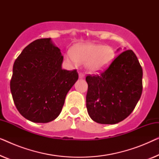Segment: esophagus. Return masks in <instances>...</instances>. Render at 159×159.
Here are the masks:
<instances>
[{
	"mask_svg": "<svg viewBox=\"0 0 159 159\" xmlns=\"http://www.w3.org/2000/svg\"><path fill=\"white\" fill-rule=\"evenodd\" d=\"M79 77L80 78V79H82V78H84V75L83 73L80 72V73L79 74Z\"/></svg>",
	"mask_w": 159,
	"mask_h": 159,
	"instance_id": "esophagus-1",
	"label": "esophagus"
}]
</instances>
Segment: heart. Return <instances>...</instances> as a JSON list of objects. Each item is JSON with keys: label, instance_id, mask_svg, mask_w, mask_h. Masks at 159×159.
Here are the masks:
<instances>
[{"label": "heart", "instance_id": "b5f03b06", "mask_svg": "<svg viewBox=\"0 0 159 159\" xmlns=\"http://www.w3.org/2000/svg\"><path fill=\"white\" fill-rule=\"evenodd\" d=\"M115 56L112 48L100 44L85 43L72 48L67 58L73 64L86 63L87 69L92 73H98L108 68Z\"/></svg>", "mask_w": 159, "mask_h": 159}]
</instances>
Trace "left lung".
Masks as SVG:
<instances>
[{"instance_id":"obj_1","label":"left lung","mask_w":159,"mask_h":159,"mask_svg":"<svg viewBox=\"0 0 159 159\" xmlns=\"http://www.w3.org/2000/svg\"><path fill=\"white\" fill-rule=\"evenodd\" d=\"M86 106L93 121L114 125L132 112L143 92V69L132 50L121 53L99 75H89Z\"/></svg>"}]
</instances>
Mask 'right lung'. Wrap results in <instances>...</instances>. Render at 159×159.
<instances>
[{
  "mask_svg": "<svg viewBox=\"0 0 159 159\" xmlns=\"http://www.w3.org/2000/svg\"><path fill=\"white\" fill-rule=\"evenodd\" d=\"M62 61L60 49L51 38L32 42L15 60L11 92L25 119L47 123L60 114L67 93L79 77L76 69H63Z\"/></svg>",
  "mask_w": 159,
  "mask_h": 159,
  "instance_id": "right-lung-1",
  "label": "right lung"
}]
</instances>
